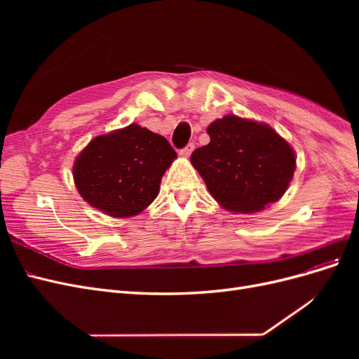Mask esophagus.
<instances>
[{
  "mask_svg": "<svg viewBox=\"0 0 359 359\" xmlns=\"http://www.w3.org/2000/svg\"><path fill=\"white\" fill-rule=\"evenodd\" d=\"M193 149H194V145H193V144H187L186 147H184V148L180 151V154H181L182 157H190V154L193 153Z\"/></svg>",
  "mask_w": 359,
  "mask_h": 359,
  "instance_id": "esophagus-1",
  "label": "esophagus"
}]
</instances>
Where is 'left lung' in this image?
I'll return each mask as SVG.
<instances>
[{
    "mask_svg": "<svg viewBox=\"0 0 359 359\" xmlns=\"http://www.w3.org/2000/svg\"><path fill=\"white\" fill-rule=\"evenodd\" d=\"M211 140L191 163L217 202L235 212H256L283 196L295 172V153L273 128L227 115L206 128Z\"/></svg>",
    "mask_w": 359,
    "mask_h": 359,
    "instance_id": "8db88e82",
    "label": "left lung"
}]
</instances>
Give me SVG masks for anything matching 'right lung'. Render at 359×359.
I'll return each mask as SVG.
<instances>
[{
  "mask_svg": "<svg viewBox=\"0 0 359 359\" xmlns=\"http://www.w3.org/2000/svg\"><path fill=\"white\" fill-rule=\"evenodd\" d=\"M177 157L168 140L137 124L93 139L74 161L81 196L111 217L144 211L160 190L161 177Z\"/></svg>",
  "mask_w": 359,
  "mask_h": 359,
  "instance_id": "add662e5",
  "label": "right lung"
}]
</instances>
